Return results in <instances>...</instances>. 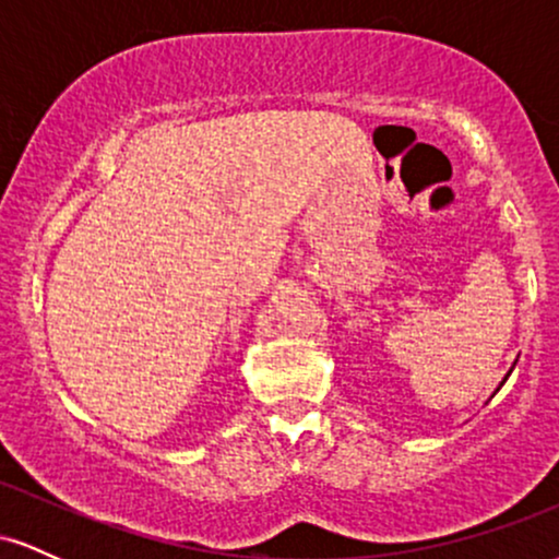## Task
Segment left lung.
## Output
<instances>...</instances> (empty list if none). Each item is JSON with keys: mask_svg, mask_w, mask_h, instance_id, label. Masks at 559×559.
<instances>
[{"mask_svg": "<svg viewBox=\"0 0 559 559\" xmlns=\"http://www.w3.org/2000/svg\"><path fill=\"white\" fill-rule=\"evenodd\" d=\"M510 373H512V370H510ZM510 373H507V376H510ZM504 381H507V378H504ZM504 381H502V383H504Z\"/></svg>", "mask_w": 559, "mask_h": 559, "instance_id": "left-lung-1", "label": "left lung"}]
</instances>
